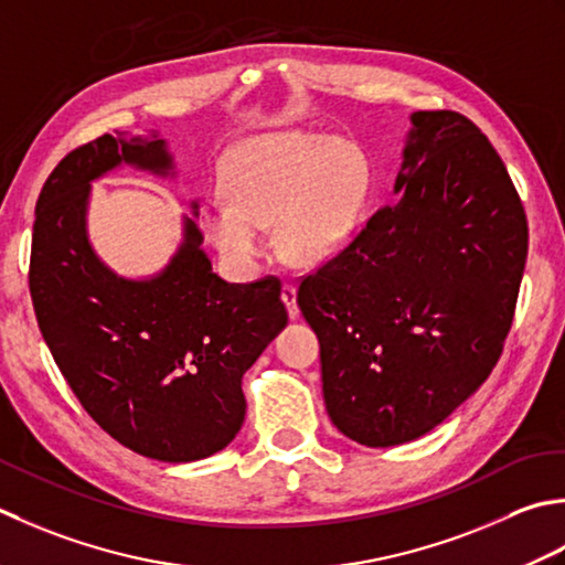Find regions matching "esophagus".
<instances>
[{"label":"esophagus","instance_id":"1","mask_svg":"<svg viewBox=\"0 0 565 565\" xmlns=\"http://www.w3.org/2000/svg\"><path fill=\"white\" fill-rule=\"evenodd\" d=\"M282 302L287 305V312H290V319L299 317V307H297V287L292 282L282 285Z\"/></svg>","mask_w":565,"mask_h":565}]
</instances>
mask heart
<instances>
[{
  "instance_id": "1",
  "label": "heart",
  "mask_w": 565,
  "mask_h": 565,
  "mask_svg": "<svg viewBox=\"0 0 565 565\" xmlns=\"http://www.w3.org/2000/svg\"><path fill=\"white\" fill-rule=\"evenodd\" d=\"M365 182V156L349 141L302 131L256 136L228 160V198L206 206L204 232L238 268L256 266L270 224L290 260H327L359 222Z\"/></svg>"
}]
</instances>
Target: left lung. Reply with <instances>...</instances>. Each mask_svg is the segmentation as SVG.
<instances>
[{
	"instance_id": "1",
	"label": "left lung",
	"mask_w": 565,
	"mask_h": 565,
	"mask_svg": "<svg viewBox=\"0 0 565 565\" xmlns=\"http://www.w3.org/2000/svg\"><path fill=\"white\" fill-rule=\"evenodd\" d=\"M395 190L297 290L333 427L371 448L419 439L486 383L529 246L510 172L463 114H412Z\"/></svg>"
}]
</instances>
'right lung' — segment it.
I'll use <instances>...</instances> for the list:
<instances>
[{
	"instance_id": "right-lung-1",
	"label": "right lung",
	"mask_w": 565,
	"mask_h": 565,
	"mask_svg": "<svg viewBox=\"0 0 565 565\" xmlns=\"http://www.w3.org/2000/svg\"><path fill=\"white\" fill-rule=\"evenodd\" d=\"M121 163L168 175L151 134H105L45 180L33 222L29 290L39 329L79 405L146 458L190 463L234 439L246 417L241 377L287 324L280 280L226 282L185 218V241L151 280H126L92 250V180ZM198 210V204H194Z\"/></svg>"
}]
</instances>
